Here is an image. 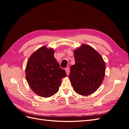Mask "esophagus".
I'll list each match as a JSON object with an SVG mask.
<instances>
[{
    "instance_id": "esophagus-1",
    "label": "esophagus",
    "mask_w": 129,
    "mask_h": 129,
    "mask_svg": "<svg viewBox=\"0 0 129 129\" xmlns=\"http://www.w3.org/2000/svg\"><path fill=\"white\" fill-rule=\"evenodd\" d=\"M65 71H66V74H67V75H68L70 73V68L69 67H67L65 69Z\"/></svg>"
}]
</instances>
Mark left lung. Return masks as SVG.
I'll use <instances>...</instances> for the list:
<instances>
[{
	"mask_svg": "<svg viewBox=\"0 0 129 129\" xmlns=\"http://www.w3.org/2000/svg\"><path fill=\"white\" fill-rule=\"evenodd\" d=\"M75 64L71 66L69 78L75 91L87 96L94 92L104 79L105 64L100 54L86 45L74 51Z\"/></svg>",
	"mask_w": 129,
	"mask_h": 129,
	"instance_id": "8db88e82",
	"label": "left lung"
}]
</instances>
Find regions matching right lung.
<instances>
[{
    "label": "right lung",
    "mask_w": 129,
    "mask_h": 129,
    "mask_svg": "<svg viewBox=\"0 0 129 129\" xmlns=\"http://www.w3.org/2000/svg\"><path fill=\"white\" fill-rule=\"evenodd\" d=\"M54 51L44 46L30 56L26 68V78L32 90L43 97L58 91L62 79L67 76L54 56Z\"/></svg>",
    "instance_id": "obj_1"
}]
</instances>
